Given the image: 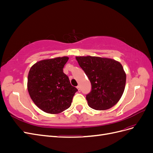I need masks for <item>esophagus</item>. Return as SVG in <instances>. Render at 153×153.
<instances>
[{
    "instance_id": "obj_1",
    "label": "esophagus",
    "mask_w": 153,
    "mask_h": 153,
    "mask_svg": "<svg viewBox=\"0 0 153 153\" xmlns=\"http://www.w3.org/2000/svg\"><path fill=\"white\" fill-rule=\"evenodd\" d=\"M76 87H77V89H78V91H79V92H80V87L79 85H78V86H77Z\"/></svg>"
}]
</instances>
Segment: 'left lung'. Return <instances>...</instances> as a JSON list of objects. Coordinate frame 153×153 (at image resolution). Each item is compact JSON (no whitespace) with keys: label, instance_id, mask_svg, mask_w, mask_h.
I'll list each match as a JSON object with an SVG mask.
<instances>
[{"label":"left lung","instance_id":"1","mask_svg":"<svg viewBox=\"0 0 153 153\" xmlns=\"http://www.w3.org/2000/svg\"><path fill=\"white\" fill-rule=\"evenodd\" d=\"M91 84L86 95L91 108L101 110L112 107L121 99L124 91L126 76L119 62L98 57H76Z\"/></svg>","mask_w":153,"mask_h":153}]
</instances>
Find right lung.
<instances>
[{"label":"right lung","instance_id":"right-lung-1","mask_svg":"<svg viewBox=\"0 0 153 153\" xmlns=\"http://www.w3.org/2000/svg\"><path fill=\"white\" fill-rule=\"evenodd\" d=\"M68 57L43 60L30 69L27 88L31 99L44 112L59 114L70 107L76 87L63 72Z\"/></svg>","mask_w":153,"mask_h":153}]
</instances>
